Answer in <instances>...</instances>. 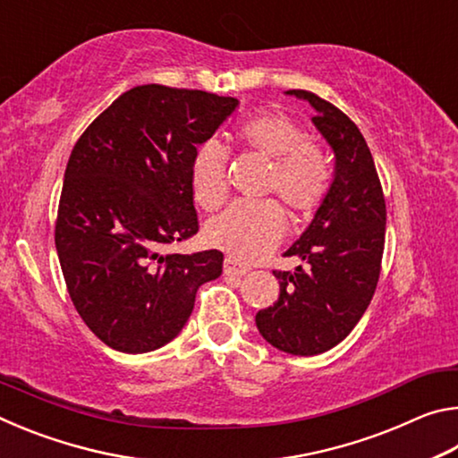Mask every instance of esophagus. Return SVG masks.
Wrapping results in <instances>:
<instances>
[{"label": "esophagus", "mask_w": 458, "mask_h": 458, "mask_svg": "<svg viewBox=\"0 0 458 458\" xmlns=\"http://www.w3.org/2000/svg\"><path fill=\"white\" fill-rule=\"evenodd\" d=\"M246 273H248V267L240 265V262H236L232 257L224 259V275L226 276H244Z\"/></svg>", "instance_id": "obj_1"}]
</instances>
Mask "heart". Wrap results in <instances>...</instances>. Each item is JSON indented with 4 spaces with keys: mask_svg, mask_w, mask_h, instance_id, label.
Here are the masks:
<instances>
[{
    "mask_svg": "<svg viewBox=\"0 0 458 458\" xmlns=\"http://www.w3.org/2000/svg\"><path fill=\"white\" fill-rule=\"evenodd\" d=\"M234 137L244 151L270 159L262 193L281 198L294 222H309L327 199L333 169L329 153L289 114L259 113L238 123ZM230 153L216 139L198 147L191 161L193 199L216 210L228 196ZM286 220L275 199L238 201L206 226V240L234 260L265 257L284 236Z\"/></svg>",
    "mask_w": 458,
    "mask_h": 458,
    "instance_id": "b5f03b06",
    "label": "heart"
}]
</instances>
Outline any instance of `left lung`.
<instances>
[{
  "instance_id": "obj_1",
  "label": "left lung",
  "mask_w": 458,
  "mask_h": 458,
  "mask_svg": "<svg viewBox=\"0 0 458 458\" xmlns=\"http://www.w3.org/2000/svg\"><path fill=\"white\" fill-rule=\"evenodd\" d=\"M289 95L313 105V123L335 151V180L311 226L284 252L307 267L273 270L281 294L257 313V327L276 350L317 355L350 335L374 297L386 242V199L358 125L315 92L294 89Z\"/></svg>"
}]
</instances>
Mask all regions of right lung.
Wrapping results in <instances>:
<instances>
[{
	"instance_id": "obj_1",
	"label": "right lung",
	"mask_w": 458,
	"mask_h": 458,
	"mask_svg": "<svg viewBox=\"0 0 458 458\" xmlns=\"http://www.w3.org/2000/svg\"><path fill=\"white\" fill-rule=\"evenodd\" d=\"M234 97L143 84L84 129L68 159L54 240L66 289L108 347L145 353L190 319L224 254H165L199 230L191 191L198 147L234 113Z\"/></svg>"
}]
</instances>
